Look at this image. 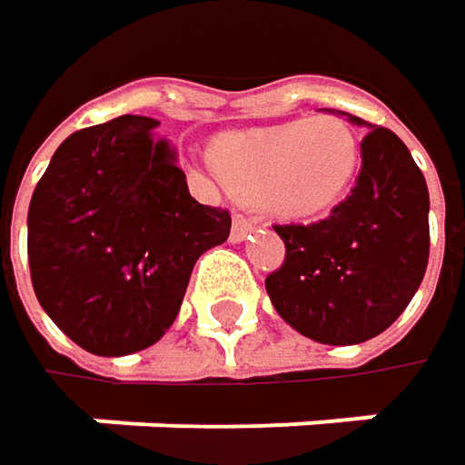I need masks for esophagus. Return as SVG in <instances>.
<instances>
[{
	"mask_svg": "<svg viewBox=\"0 0 465 465\" xmlns=\"http://www.w3.org/2000/svg\"><path fill=\"white\" fill-rule=\"evenodd\" d=\"M252 232H254V222H252V219H246V216H235V219H232V227H230V241H232V243L246 241Z\"/></svg>",
	"mask_w": 465,
	"mask_h": 465,
	"instance_id": "34e87169",
	"label": "esophagus"
}]
</instances>
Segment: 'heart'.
I'll list each match as a JSON object with an SVG mask.
<instances>
[{"label":"heart","instance_id":"1","mask_svg":"<svg viewBox=\"0 0 465 465\" xmlns=\"http://www.w3.org/2000/svg\"><path fill=\"white\" fill-rule=\"evenodd\" d=\"M216 176L278 216L313 219L337 203L359 168V142L337 117L219 136L208 149Z\"/></svg>","mask_w":465,"mask_h":465}]
</instances>
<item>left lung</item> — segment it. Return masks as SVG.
Returning a JSON list of instances; mask_svg holds the SVG:
<instances>
[{"label": "left lung", "instance_id": "8db88e82", "mask_svg": "<svg viewBox=\"0 0 465 465\" xmlns=\"http://www.w3.org/2000/svg\"><path fill=\"white\" fill-rule=\"evenodd\" d=\"M345 114V112H334ZM370 128L351 195L313 224H278L283 264L267 275L272 308L323 345H359L404 313L429 264V187L404 142Z\"/></svg>", "mask_w": 465, "mask_h": 465}]
</instances>
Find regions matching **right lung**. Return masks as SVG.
Instances as JSON below:
<instances>
[{"instance_id":"obj_1","label":"right lung","mask_w":465,"mask_h":465,"mask_svg":"<svg viewBox=\"0 0 465 465\" xmlns=\"http://www.w3.org/2000/svg\"><path fill=\"white\" fill-rule=\"evenodd\" d=\"M157 125L123 114L72 134L31 195L36 300L95 356L154 345L179 316L198 257L230 235V213L190 195Z\"/></svg>"}]
</instances>
